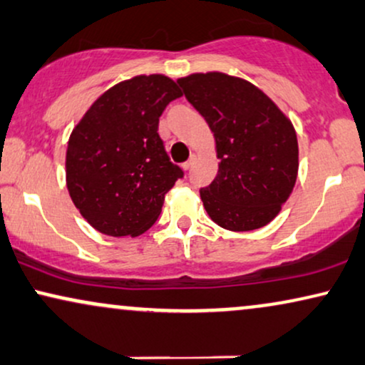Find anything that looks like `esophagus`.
<instances>
[{"mask_svg":"<svg viewBox=\"0 0 365 365\" xmlns=\"http://www.w3.org/2000/svg\"><path fill=\"white\" fill-rule=\"evenodd\" d=\"M194 159H196V158H194V155H192V158L189 159L187 163H184V164H182V169H184V171H189V169L192 168V164H194Z\"/></svg>","mask_w":365,"mask_h":365,"instance_id":"34e87169","label":"esophagus"}]
</instances>
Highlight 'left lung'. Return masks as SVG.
<instances>
[{
  "instance_id": "1",
  "label": "left lung",
  "mask_w": 365,
  "mask_h": 365,
  "mask_svg": "<svg viewBox=\"0 0 365 365\" xmlns=\"http://www.w3.org/2000/svg\"><path fill=\"white\" fill-rule=\"evenodd\" d=\"M216 142L217 174L200 194L210 217L230 231L267 226L298 174L297 132L277 103L248 80L221 72L178 78Z\"/></svg>"
}]
</instances>
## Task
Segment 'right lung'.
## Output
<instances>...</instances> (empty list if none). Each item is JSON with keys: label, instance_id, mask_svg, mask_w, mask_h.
Returning <instances> with one entry per match:
<instances>
[{"label": "right lung", "instance_id": "add662e5", "mask_svg": "<svg viewBox=\"0 0 365 365\" xmlns=\"http://www.w3.org/2000/svg\"><path fill=\"white\" fill-rule=\"evenodd\" d=\"M181 96L165 75H137L103 92L75 125L67 187L97 231L134 238L155 223L165 192L182 178L158 134L160 113Z\"/></svg>", "mask_w": 365, "mask_h": 365}]
</instances>
